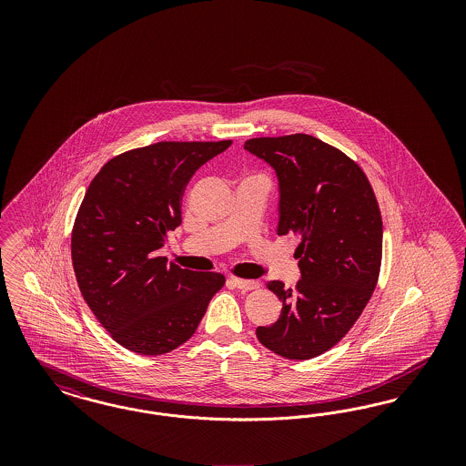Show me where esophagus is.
Listing matches in <instances>:
<instances>
[{"instance_id": "1", "label": "esophagus", "mask_w": 466, "mask_h": 466, "mask_svg": "<svg viewBox=\"0 0 466 466\" xmlns=\"http://www.w3.org/2000/svg\"><path fill=\"white\" fill-rule=\"evenodd\" d=\"M230 283L239 289H257L260 287L258 281L255 279H239V278H230Z\"/></svg>"}]
</instances>
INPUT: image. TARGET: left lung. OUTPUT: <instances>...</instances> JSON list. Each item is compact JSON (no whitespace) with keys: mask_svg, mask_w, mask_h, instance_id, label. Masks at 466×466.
I'll use <instances>...</instances> for the list:
<instances>
[{"mask_svg":"<svg viewBox=\"0 0 466 466\" xmlns=\"http://www.w3.org/2000/svg\"><path fill=\"white\" fill-rule=\"evenodd\" d=\"M279 179L278 234H295L302 278L295 289H267L283 302L276 323L258 327L267 350L289 360L323 355L351 330L369 304L382 258L376 194L353 158L309 134L244 143Z\"/></svg>","mask_w":466,"mask_h":466,"instance_id":"left-lung-1","label":"left lung"}]
</instances>
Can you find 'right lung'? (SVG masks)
<instances>
[{
    "instance_id": "1",
    "label": "right lung",
    "mask_w": 466,
    "mask_h": 466,
    "mask_svg": "<svg viewBox=\"0 0 466 466\" xmlns=\"http://www.w3.org/2000/svg\"><path fill=\"white\" fill-rule=\"evenodd\" d=\"M232 145L160 141L108 160L90 181L71 232L78 289L115 342L137 355L187 342L225 285L157 257L181 223V198L202 164Z\"/></svg>"
}]
</instances>
